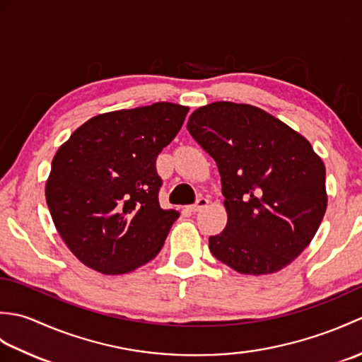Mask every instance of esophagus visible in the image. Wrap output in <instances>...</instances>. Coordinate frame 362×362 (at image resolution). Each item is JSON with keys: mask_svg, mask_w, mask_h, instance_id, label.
<instances>
[{"mask_svg": "<svg viewBox=\"0 0 362 362\" xmlns=\"http://www.w3.org/2000/svg\"><path fill=\"white\" fill-rule=\"evenodd\" d=\"M206 205H209V199H205V197H199L194 205H189V206H188V210H189L191 213H197V211L204 210Z\"/></svg>", "mask_w": 362, "mask_h": 362, "instance_id": "esophagus-1", "label": "esophagus"}]
</instances>
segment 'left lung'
<instances>
[{"label": "left lung", "instance_id": "obj_1", "mask_svg": "<svg viewBox=\"0 0 362 362\" xmlns=\"http://www.w3.org/2000/svg\"><path fill=\"white\" fill-rule=\"evenodd\" d=\"M187 129L216 161L226 197L213 257L245 275L286 267L327 210L325 166L310 141L258 107L227 101L191 113Z\"/></svg>", "mask_w": 362, "mask_h": 362}]
</instances>
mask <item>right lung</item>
Listing matches in <instances>:
<instances>
[{
    "label": "right lung",
    "mask_w": 362,
    "mask_h": 362,
    "mask_svg": "<svg viewBox=\"0 0 362 362\" xmlns=\"http://www.w3.org/2000/svg\"><path fill=\"white\" fill-rule=\"evenodd\" d=\"M188 107L156 103L98 115L76 129L52 158L46 204L76 258L107 275L157 257L179 211L158 204L156 160Z\"/></svg>",
    "instance_id": "add662e5"
}]
</instances>
